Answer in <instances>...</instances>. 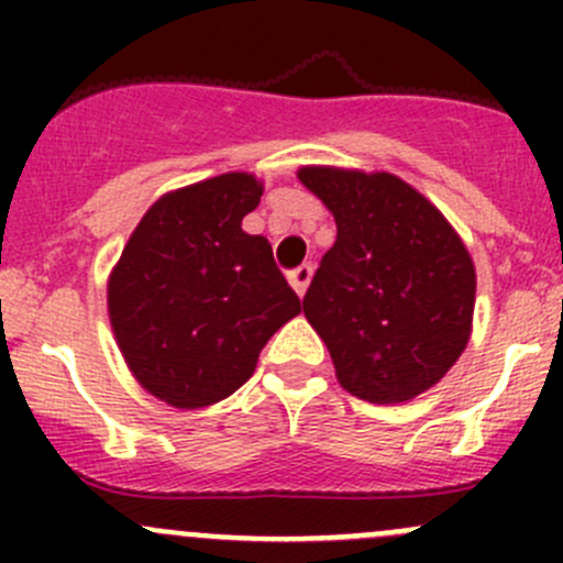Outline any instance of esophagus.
Listing matches in <instances>:
<instances>
[{
    "label": "esophagus",
    "instance_id": "34e87169",
    "mask_svg": "<svg viewBox=\"0 0 563 563\" xmlns=\"http://www.w3.org/2000/svg\"><path fill=\"white\" fill-rule=\"evenodd\" d=\"M310 280H313V264H302V266H297L294 272H288V283H291L294 291H297L299 297L308 291Z\"/></svg>",
    "mask_w": 563,
    "mask_h": 563
}]
</instances>
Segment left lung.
<instances>
[{"mask_svg": "<svg viewBox=\"0 0 563 563\" xmlns=\"http://www.w3.org/2000/svg\"><path fill=\"white\" fill-rule=\"evenodd\" d=\"M338 240L305 294L340 387L406 402L450 373L471 338L476 269L439 207L389 172L302 166Z\"/></svg>", "mask_w": 563, "mask_h": 563, "instance_id": "left-lung-1", "label": "left lung"}]
</instances>
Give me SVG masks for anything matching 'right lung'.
I'll list each match as a JSON object with an SVG mask.
<instances>
[{
    "instance_id": "right-lung-1",
    "label": "right lung",
    "mask_w": 563,
    "mask_h": 563,
    "mask_svg": "<svg viewBox=\"0 0 563 563\" xmlns=\"http://www.w3.org/2000/svg\"><path fill=\"white\" fill-rule=\"evenodd\" d=\"M264 192L229 172L157 198L108 275V318L130 373L174 408H203L253 376L266 340L302 313L266 236L242 231Z\"/></svg>"
}]
</instances>
